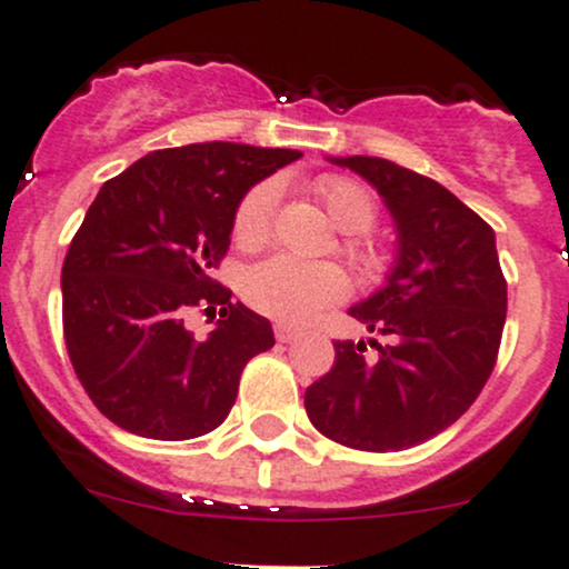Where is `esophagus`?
Listing matches in <instances>:
<instances>
[{"mask_svg":"<svg viewBox=\"0 0 569 569\" xmlns=\"http://www.w3.org/2000/svg\"><path fill=\"white\" fill-rule=\"evenodd\" d=\"M274 338H278L280 343H295V340L302 338V332L289 325H274Z\"/></svg>","mask_w":569,"mask_h":569,"instance_id":"esophagus-1","label":"esophagus"}]
</instances>
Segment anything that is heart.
<instances>
[{
	"label": "heart",
	"instance_id": "heart-1",
	"mask_svg": "<svg viewBox=\"0 0 569 569\" xmlns=\"http://www.w3.org/2000/svg\"><path fill=\"white\" fill-rule=\"evenodd\" d=\"M316 193L343 234H365L376 223L373 193L355 179L321 177L316 182ZM278 196L280 184L274 179H264L242 196L234 212V239L239 248L256 250L267 242ZM343 250L365 272L381 269V256L355 239H349ZM346 295H349V278L343 269L335 264H302L289 256L259 261L244 272L242 280V297L250 308L280 325H305L325 308L338 305Z\"/></svg>",
	"mask_w": 569,
	"mask_h": 569
}]
</instances>
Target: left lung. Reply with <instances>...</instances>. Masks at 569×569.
Instances as JSON below:
<instances>
[{
	"instance_id": "obj_1",
	"label": "left lung",
	"mask_w": 569,
	"mask_h": 569,
	"mask_svg": "<svg viewBox=\"0 0 569 569\" xmlns=\"http://www.w3.org/2000/svg\"><path fill=\"white\" fill-rule=\"evenodd\" d=\"M373 184L395 226L385 286L355 302L368 332L390 343L365 360V340H338L335 365L305 390L316 430L368 452L433 439L475 403L493 370L507 283L493 229L445 184L385 158H327Z\"/></svg>"
}]
</instances>
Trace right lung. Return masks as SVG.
<instances>
[{"label":"right lung","instance_id":"1","mask_svg":"<svg viewBox=\"0 0 569 569\" xmlns=\"http://www.w3.org/2000/svg\"><path fill=\"white\" fill-rule=\"evenodd\" d=\"M297 149L207 141L143 154L100 188L62 267L70 362L113 426L143 439L204 436L229 417L250 357L272 325L209 278L253 184ZM196 303L221 308L204 341L183 327Z\"/></svg>","mask_w":569,"mask_h":569}]
</instances>
